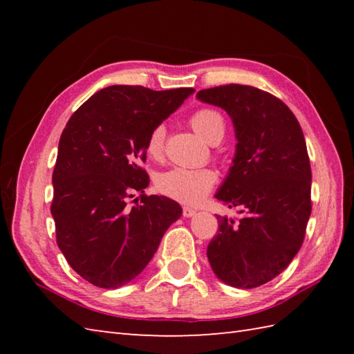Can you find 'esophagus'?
I'll list each match as a JSON object with an SVG mask.
<instances>
[{"mask_svg":"<svg viewBox=\"0 0 354 354\" xmlns=\"http://www.w3.org/2000/svg\"><path fill=\"white\" fill-rule=\"evenodd\" d=\"M194 214H196V209H194V208H190V207H184L183 208V216L184 217H192Z\"/></svg>","mask_w":354,"mask_h":354,"instance_id":"obj_1","label":"esophagus"}]
</instances>
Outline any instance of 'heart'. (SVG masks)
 <instances>
[{
  "mask_svg": "<svg viewBox=\"0 0 354 354\" xmlns=\"http://www.w3.org/2000/svg\"><path fill=\"white\" fill-rule=\"evenodd\" d=\"M190 124L208 142L221 140L225 133V118L213 108H201L190 117ZM165 147V126L156 124L147 135L146 152L153 160H160ZM217 183L216 171L212 169L175 167L161 173L156 179V189L167 198L183 204H196L212 192Z\"/></svg>",
  "mask_w": 354,
  "mask_h": 354,
  "instance_id": "b5f03b06",
  "label": "heart"
}]
</instances>
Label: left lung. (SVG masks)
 Listing matches in <instances>:
<instances>
[{"label": "left lung", "instance_id": "obj_1", "mask_svg": "<svg viewBox=\"0 0 354 354\" xmlns=\"http://www.w3.org/2000/svg\"><path fill=\"white\" fill-rule=\"evenodd\" d=\"M228 112L236 155L216 198L240 217L217 216L219 231L207 257L219 280L252 289L289 266L301 248L312 213V170L297 117L275 95L248 85L196 94Z\"/></svg>", "mask_w": 354, "mask_h": 354}]
</instances>
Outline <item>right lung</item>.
<instances>
[{"label":"right lung","instance_id":"add662e5","mask_svg":"<svg viewBox=\"0 0 354 354\" xmlns=\"http://www.w3.org/2000/svg\"><path fill=\"white\" fill-rule=\"evenodd\" d=\"M193 91L112 85L89 97L65 126L53 171L56 242L68 265L97 288L132 281L183 214L178 202L147 196L149 175L140 162L152 127ZM135 192L142 204L129 207Z\"/></svg>","mask_w":354,"mask_h":354}]
</instances>
